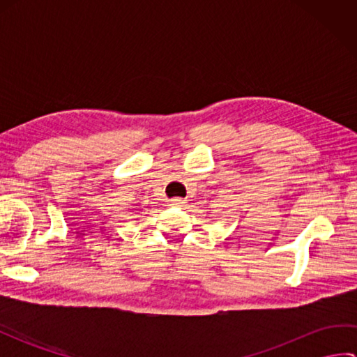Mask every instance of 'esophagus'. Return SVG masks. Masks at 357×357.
Masks as SVG:
<instances>
[{"mask_svg": "<svg viewBox=\"0 0 357 357\" xmlns=\"http://www.w3.org/2000/svg\"><path fill=\"white\" fill-rule=\"evenodd\" d=\"M170 202H172V206H176V207H179V206H183V204H184V199H181V198H173V199H170Z\"/></svg>", "mask_w": 357, "mask_h": 357, "instance_id": "obj_1", "label": "esophagus"}]
</instances>
